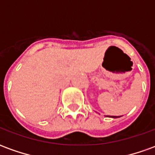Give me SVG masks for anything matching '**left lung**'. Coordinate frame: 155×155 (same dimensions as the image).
I'll return each mask as SVG.
<instances>
[{
    "label": "left lung",
    "instance_id": "1",
    "mask_svg": "<svg viewBox=\"0 0 155 155\" xmlns=\"http://www.w3.org/2000/svg\"><path fill=\"white\" fill-rule=\"evenodd\" d=\"M107 117H110V116H107ZM119 117H120V116H119ZM119 117H118V116H112L111 118H119Z\"/></svg>",
    "mask_w": 155,
    "mask_h": 155
}]
</instances>
